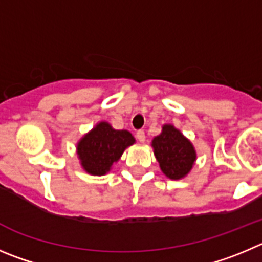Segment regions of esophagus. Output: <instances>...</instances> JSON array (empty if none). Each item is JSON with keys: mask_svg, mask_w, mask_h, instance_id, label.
<instances>
[{"mask_svg": "<svg viewBox=\"0 0 262 262\" xmlns=\"http://www.w3.org/2000/svg\"><path fill=\"white\" fill-rule=\"evenodd\" d=\"M136 137H137V139H138L139 142L143 143L146 141V134H145V132H143V130H138V132H137Z\"/></svg>", "mask_w": 262, "mask_h": 262, "instance_id": "34e87169", "label": "esophagus"}]
</instances>
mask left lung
Masks as SVG:
<instances>
[{
	"mask_svg": "<svg viewBox=\"0 0 262 262\" xmlns=\"http://www.w3.org/2000/svg\"><path fill=\"white\" fill-rule=\"evenodd\" d=\"M154 154L161 170L170 180H180L191 170L196 154L189 139L173 125H164L152 141Z\"/></svg>",
	"mask_w": 262,
	"mask_h": 262,
	"instance_id": "obj_1",
	"label": "left lung"
}]
</instances>
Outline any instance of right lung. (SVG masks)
<instances>
[{
	"mask_svg": "<svg viewBox=\"0 0 262 262\" xmlns=\"http://www.w3.org/2000/svg\"><path fill=\"white\" fill-rule=\"evenodd\" d=\"M134 142L128 130H115L108 123H99L82 137L77 145V155L88 173L103 176L119 160L124 150Z\"/></svg>",
	"mask_w": 262,
	"mask_h": 262,
	"instance_id": "add662e5",
	"label": "right lung"
}]
</instances>
